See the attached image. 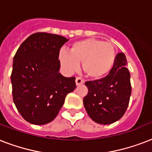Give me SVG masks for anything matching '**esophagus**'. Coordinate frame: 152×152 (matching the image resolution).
Listing matches in <instances>:
<instances>
[{
  "mask_svg": "<svg viewBox=\"0 0 152 152\" xmlns=\"http://www.w3.org/2000/svg\"><path fill=\"white\" fill-rule=\"evenodd\" d=\"M84 82H85L84 80H83V79L80 78V77H76V84L77 86L80 85V84H84Z\"/></svg>",
  "mask_w": 152,
  "mask_h": 152,
  "instance_id": "esophagus-1",
  "label": "esophagus"
}]
</instances>
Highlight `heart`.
Returning a JSON list of instances; mask_svg holds the SVG:
<instances>
[{
  "mask_svg": "<svg viewBox=\"0 0 152 152\" xmlns=\"http://www.w3.org/2000/svg\"><path fill=\"white\" fill-rule=\"evenodd\" d=\"M58 57L67 73L78 70L79 62H82L84 73L90 78L98 80L111 71L116 58V50L112 43L87 38L73 43L69 52L61 50Z\"/></svg>",
  "mask_w": 152,
  "mask_h": 152,
  "instance_id": "b5f03b06",
  "label": "heart"
}]
</instances>
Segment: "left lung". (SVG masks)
Listing matches in <instances>:
<instances>
[{"label": "left lung", "mask_w": 152, "mask_h": 152, "mask_svg": "<svg viewBox=\"0 0 152 152\" xmlns=\"http://www.w3.org/2000/svg\"><path fill=\"white\" fill-rule=\"evenodd\" d=\"M127 64L124 54L118 53L107 76L85 83L88 92L83 99L84 107L97 124H111L120 120L127 110L132 93Z\"/></svg>", "instance_id": "left-lung-1"}]
</instances>
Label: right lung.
<instances>
[{
  "label": "right lung",
  "mask_w": 152,
  "mask_h": 152,
  "mask_svg": "<svg viewBox=\"0 0 152 152\" xmlns=\"http://www.w3.org/2000/svg\"><path fill=\"white\" fill-rule=\"evenodd\" d=\"M67 41L59 35L37 32L22 43L13 57L12 99L20 114L30 124L53 121L67 94L76 88L75 77H64L59 72V53Z\"/></svg>",
  "instance_id": "add662e5"
}]
</instances>
